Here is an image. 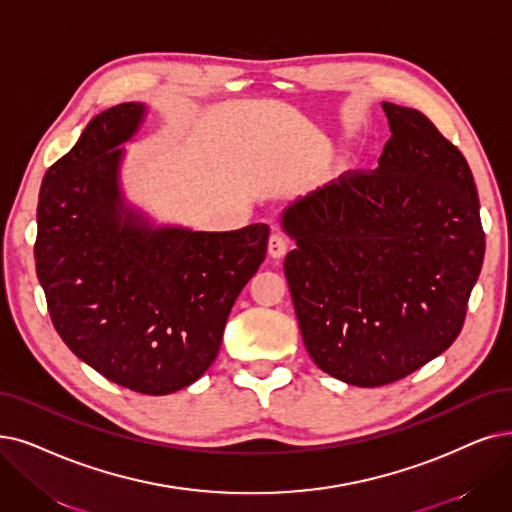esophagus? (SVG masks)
<instances>
[{"label":"esophagus","mask_w":512,"mask_h":512,"mask_svg":"<svg viewBox=\"0 0 512 512\" xmlns=\"http://www.w3.org/2000/svg\"><path fill=\"white\" fill-rule=\"evenodd\" d=\"M285 252H288V237H285L281 231L273 229V233L269 237V254L273 258H281V256H285Z\"/></svg>","instance_id":"obj_1"}]
</instances>
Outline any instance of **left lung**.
<instances>
[{
	"label": "left lung",
	"mask_w": 512,
	"mask_h": 512,
	"mask_svg": "<svg viewBox=\"0 0 512 512\" xmlns=\"http://www.w3.org/2000/svg\"><path fill=\"white\" fill-rule=\"evenodd\" d=\"M391 140L285 208L283 269L311 359L355 386L401 380L458 338L485 233L460 149L416 109L384 102Z\"/></svg>",
	"instance_id": "obj_1"
}]
</instances>
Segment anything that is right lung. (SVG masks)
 <instances>
[{
  "label": "right lung",
  "instance_id": "1",
  "mask_svg": "<svg viewBox=\"0 0 512 512\" xmlns=\"http://www.w3.org/2000/svg\"><path fill=\"white\" fill-rule=\"evenodd\" d=\"M145 117L138 102L96 115L44 176L35 267L58 336L107 380L180 391L214 363L269 227L206 233L151 227L119 191V163Z\"/></svg>",
  "mask_w": 512,
  "mask_h": 512
}]
</instances>
